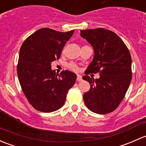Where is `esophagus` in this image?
Listing matches in <instances>:
<instances>
[{"label": "esophagus", "instance_id": "1", "mask_svg": "<svg viewBox=\"0 0 146 146\" xmlns=\"http://www.w3.org/2000/svg\"><path fill=\"white\" fill-rule=\"evenodd\" d=\"M77 81L78 82H80V81H82V76H80V75H78L77 76Z\"/></svg>", "mask_w": 146, "mask_h": 146}]
</instances>
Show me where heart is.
<instances>
[{
    "mask_svg": "<svg viewBox=\"0 0 146 146\" xmlns=\"http://www.w3.org/2000/svg\"><path fill=\"white\" fill-rule=\"evenodd\" d=\"M64 50H65V49H64V50H63L62 52H64ZM68 67L69 69H70L71 70H73V71H77L78 69L77 66H76L75 64H73V63H70V64L68 65Z\"/></svg>",
    "mask_w": 146,
    "mask_h": 146,
    "instance_id": "b5f03b06",
    "label": "heart"
}]
</instances>
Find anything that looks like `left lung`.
<instances>
[{
	"label": "left lung",
	"mask_w": 146,
	"mask_h": 146,
	"mask_svg": "<svg viewBox=\"0 0 146 146\" xmlns=\"http://www.w3.org/2000/svg\"><path fill=\"white\" fill-rule=\"evenodd\" d=\"M80 36L92 46L93 60L87 72L99 73L94 79L84 76L90 89L83 95L89 110L97 114L113 112L125 97L132 78L131 57L122 40L111 31L102 28L81 30Z\"/></svg>",
	"instance_id": "left-lung-1"
}]
</instances>
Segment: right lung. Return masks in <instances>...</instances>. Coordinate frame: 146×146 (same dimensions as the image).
Returning <instances> with one entry per match:
<instances>
[{
	"label": "right lung",
	"mask_w": 146,
	"mask_h": 146,
	"mask_svg": "<svg viewBox=\"0 0 146 146\" xmlns=\"http://www.w3.org/2000/svg\"><path fill=\"white\" fill-rule=\"evenodd\" d=\"M73 32L42 28L21 45L17 68L18 78L29 104L37 110L51 113L59 110L75 84L77 76L74 73L66 70L59 75L51 68L52 62L60 58Z\"/></svg>",
	"instance_id": "obj_1"
}]
</instances>
